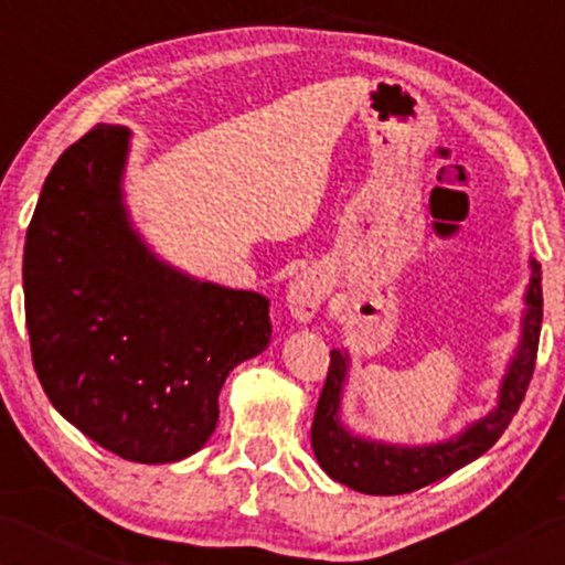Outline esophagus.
Returning a JSON list of instances; mask_svg holds the SVG:
<instances>
[{"instance_id": "1", "label": "esophagus", "mask_w": 565, "mask_h": 565, "mask_svg": "<svg viewBox=\"0 0 565 565\" xmlns=\"http://www.w3.org/2000/svg\"><path fill=\"white\" fill-rule=\"evenodd\" d=\"M323 297H327V278L316 270H308L289 284L287 305L297 321H310L319 313Z\"/></svg>"}]
</instances>
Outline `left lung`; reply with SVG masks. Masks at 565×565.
Segmentation results:
<instances>
[{"instance_id":"obj_1","label":"left lung","mask_w":565,"mask_h":565,"mask_svg":"<svg viewBox=\"0 0 565 565\" xmlns=\"http://www.w3.org/2000/svg\"><path fill=\"white\" fill-rule=\"evenodd\" d=\"M542 332V265L531 260V281L526 289V316H523V337L515 359L504 374L499 387V404L489 417L478 419L468 430L444 444L430 446H398L366 440L350 433L340 423V398L342 385L348 377V355L332 350L327 382L316 406L313 427H310V444L319 465L334 481L361 491V494H408L423 486H430L440 478L451 476L454 470L465 468L478 459L499 436L508 430L510 419L521 408L523 395L529 391L531 374L536 364V348Z\"/></svg>"}]
</instances>
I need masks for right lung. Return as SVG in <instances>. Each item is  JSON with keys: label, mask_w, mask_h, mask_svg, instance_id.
Wrapping results in <instances>:
<instances>
[{"label": "right lung", "mask_w": 565, "mask_h": 565, "mask_svg": "<svg viewBox=\"0 0 565 565\" xmlns=\"http://www.w3.org/2000/svg\"><path fill=\"white\" fill-rule=\"evenodd\" d=\"M129 129L97 125L61 153L25 233L36 377L71 425L142 465L199 451L233 366L270 342L268 297L157 260L121 201Z\"/></svg>", "instance_id": "1"}]
</instances>
